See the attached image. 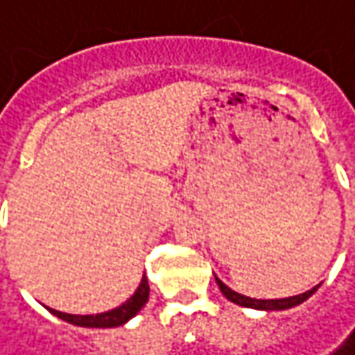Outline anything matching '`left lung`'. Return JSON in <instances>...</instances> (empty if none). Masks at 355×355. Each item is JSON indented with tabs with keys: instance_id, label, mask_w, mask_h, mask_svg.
<instances>
[{
	"instance_id": "obj_1",
	"label": "left lung",
	"mask_w": 355,
	"mask_h": 355,
	"mask_svg": "<svg viewBox=\"0 0 355 355\" xmlns=\"http://www.w3.org/2000/svg\"><path fill=\"white\" fill-rule=\"evenodd\" d=\"M216 278V276H214ZM216 284L220 288V292H223L224 296L228 298L230 302H234V304H239V306H246V308H256V310H288V308H294V306H298L304 300H308L314 292L318 290V286H314L312 290H308V292H304V294H298V296H290V298H282V300H256V298H248V296H242L239 292H234V290H230L228 286L220 282L218 278H216Z\"/></svg>"
}]
</instances>
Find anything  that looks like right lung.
Listing matches in <instances>:
<instances>
[{"mask_svg":"<svg viewBox=\"0 0 355 355\" xmlns=\"http://www.w3.org/2000/svg\"><path fill=\"white\" fill-rule=\"evenodd\" d=\"M148 300V280L147 276L143 274L141 284L137 288V292L132 294L129 300L125 304H121L115 310L103 312V314H95V316H75V314H65V312H57L47 308L53 316L61 318L65 322H69L73 326H81V328H116L123 326L125 322H129L131 318L139 314V310L147 304Z\"/></svg>","mask_w":355,"mask_h":355,"instance_id":"right-lung-1","label":"right lung"}]
</instances>
